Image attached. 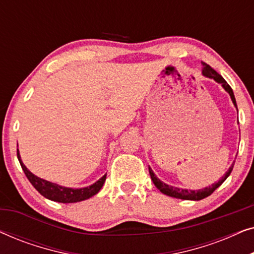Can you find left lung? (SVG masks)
<instances>
[{"mask_svg": "<svg viewBox=\"0 0 254 254\" xmlns=\"http://www.w3.org/2000/svg\"><path fill=\"white\" fill-rule=\"evenodd\" d=\"M202 75L206 76V77L214 78L217 83H220V84L223 86V89L225 90V91H227L229 95H230L232 103H234V105L236 106V109H237V104H236L234 91H232V89L230 88V85L228 84L227 81H225V79L222 77V76L218 74L217 71H215L214 69L211 68L209 64H204V62H202ZM234 164H235V162L232 163V165L230 166V168H229L228 171L225 172V175L222 177V178L218 180L217 183L213 184V185H211V186L204 187V189H201V190H184V189H179V187L166 185L165 183H163L162 180H159L157 177H156V175L154 173V171H152V170H151L150 166H149V173H150L151 180H152V183L155 184V186L157 187V189L161 190L163 194H165V195H169V196H172V197H177V199H183V200L199 201V200L204 199V197L209 196L210 194L213 193L214 190L217 189V187H220L222 184L224 183V180L227 179L229 176H230V173L232 171V168H234Z\"/></svg>", "mask_w": 254, "mask_h": 254, "instance_id": "left-lung-1", "label": "left lung"}]
</instances>
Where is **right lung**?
<instances>
[{"instance_id":"right-lung-1","label":"right lung","mask_w":254,"mask_h":254,"mask_svg":"<svg viewBox=\"0 0 254 254\" xmlns=\"http://www.w3.org/2000/svg\"><path fill=\"white\" fill-rule=\"evenodd\" d=\"M17 157H18V161L20 163V166H22L24 173H25L27 179L30 180V183L32 184L34 189H36L41 195L46 197V199L57 201V202L72 203L89 199V197L93 196L95 194L99 192L106 180V175H104L98 182H96L95 184H92V185H90L88 187H83V189H71V187L60 186L58 185V184L41 179L39 177L34 176L31 171H29L26 166L24 165L22 159H20L18 149H17Z\"/></svg>"}]
</instances>
